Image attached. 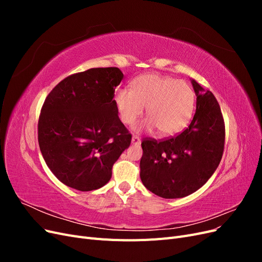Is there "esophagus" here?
I'll return each instance as SVG.
<instances>
[{
  "label": "esophagus",
  "mask_w": 262,
  "mask_h": 262,
  "mask_svg": "<svg viewBox=\"0 0 262 262\" xmlns=\"http://www.w3.org/2000/svg\"><path fill=\"white\" fill-rule=\"evenodd\" d=\"M131 142H132L133 144H140L141 143V139L139 137H137V136H133Z\"/></svg>",
  "instance_id": "obj_1"
}]
</instances>
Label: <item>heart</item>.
Masks as SVG:
<instances>
[{
    "label": "heart",
    "instance_id": "obj_1",
    "mask_svg": "<svg viewBox=\"0 0 262 262\" xmlns=\"http://www.w3.org/2000/svg\"><path fill=\"white\" fill-rule=\"evenodd\" d=\"M195 95L185 81L158 74L137 77L128 89L118 90L115 105L120 120L132 124L143 114L146 107L148 119L136 126V131L153 130L164 137L178 134L191 120Z\"/></svg>",
    "mask_w": 262,
    "mask_h": 262
}]
</instances>
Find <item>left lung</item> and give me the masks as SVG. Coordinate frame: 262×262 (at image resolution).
<instances>
[{
    "instance_id": "8db88e82",
    "label": "left lung",
    "mask_w": 262,
    "mask_h": 262,
    "mask_svg": "<svg viewBox=\"0 0 262 262\" xmlns=\"http://www.w3.org/2000/svg\"><path fill=\"white\" fill-rule=\"evenodd\" d=\"M196 109L189 126L176 137L142 141L140 177L150 192L165 199L200 189L216 170L224 152L225 124L216 98L191 81Z\"/></svg>"
}]
</instances>
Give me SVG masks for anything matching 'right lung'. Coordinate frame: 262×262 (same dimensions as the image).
I'll return each mask as SVG.
<instances>
[{
  "instance_id": "obj_1",
  "label": "right lung",
  "mask_w": 262,
  "mask_h": 262,
  "mask_svg": "<svg viewBox=\"0 0 262 262\" xmlns=\"http://www.w3.org/2000/svg\"><path fill=\"white\" fill-rule=\"evenodd\" d=\"M118 68H95L62 80L47 96L38 142L47 166L62 184L92 191L112 178L114 164L131 143L120 121L115 89Z\"/></svg>"
}]
</instances>
